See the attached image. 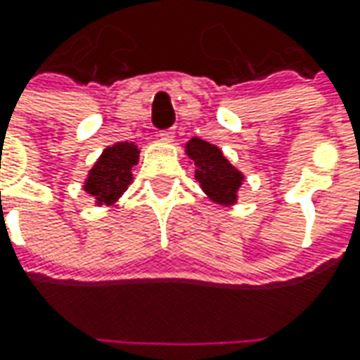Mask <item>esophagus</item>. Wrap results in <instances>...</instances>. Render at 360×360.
Instances as JSON below:
<instances>
[{
    "mask_svg": "<svg viewBox=\"0 0 360 360\" xmlns=\"http://www.w3.org/2000/svg\"><path fill=\"white\" fill-rule=\"evenodd\" d=\"M160 140H164V142H172V140H174V130L160 131Z\"/></svg>",
    "mask_w": 360,
    "mask_h": 360,
    "instance_id": "obj_1",
    "label": "esophagus"
}]
</instances>
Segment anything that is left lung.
Returning <instances> with one entry per match:
<instances>
[{
  "instance_id": "obj_1",
  "label": "left lung",
  "mask_w": 360,
  "mask_h": 360,
  "mask_svg": "<svg viewBox=\"0 0 360 360\" xmlns=\"http://www.w3.org/2000/svg\"><path fill=\"white\" fill-rule=\"evenodd\" d=\"M186 156L194 164V178L202 192L220 206H234L238 202V190L244 182V174L230 164L218 146L200 138L186 142Z\"/></svg>"
}]
</instances>
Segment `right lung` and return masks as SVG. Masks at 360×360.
<instances>
[{"label":"right lung","instance_id":"right-lung-1","mask_svg":"<svg viewBox=\"0 0 360 360\" xmlns=\"http://www.w3.org/2000/svg\"><path fill=\"white\" fill-rule=\"evenodd\" d=\"M140 160V148L134 142H116L104 148L84 180V192L96 206H114L131 184V170Z\"/></svg>","mask_w":360,"mask_h":360}]
</instances>
